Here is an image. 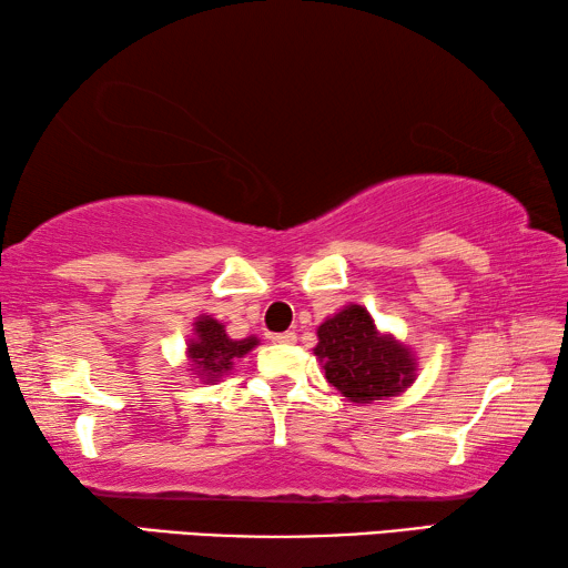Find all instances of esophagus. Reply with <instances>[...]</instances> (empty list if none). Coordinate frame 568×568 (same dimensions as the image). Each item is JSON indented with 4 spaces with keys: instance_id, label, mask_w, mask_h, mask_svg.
Segmentation results:
<instances>
[{
    "instance_id": "1",
    "label": "esophagus",
    "mask_w": 568,
    "mask_h": 568,
    "mask_svg": "<svg viewBox=\"0 0 568 568\" xmlns=\"http://www.w3.org/2000/svg\"><path fill=\"white\" fill-rule=\"evenodd\" d=\"M272 342H274V344H294V342H296V334H294V332L272 334Z\"/></svg>"
}]
</instances>
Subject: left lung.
<instances>
[{
  "mask_svg": "<svg viewBox=\"0 0 568 568\" xmlns=\"http://www.w3.org/2000/svg\"><path fill=\"white\" fill-rule=\"evenodd\" d=\"M314 356L324 364L326 382L354 404H372L409 389L416 379L412 349L376 329L359 304L344 306L320 329Z\"/></svg>",
  "mask_w": 568,
  "mask_h": 568,
  "instance_id": "1",
  "label": "left lung"
}]
</instances>
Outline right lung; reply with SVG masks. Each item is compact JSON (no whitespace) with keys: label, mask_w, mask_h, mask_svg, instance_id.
I'll return each mask as SVG.
<instances>
[{"label":"right lung","mask_w":568,"mask_h":568,"mask_svg":"<svg viewBox=\"0 0 568 568\" xmlns=\"http://www.w3.org/2000/svg\"><path fill=\"white\" fill-rule=\"evenodd\" d=\"M256 344V336H248V339L242 342L229 339L224 324H219L214 316L202 314L194 322V336L186 344V356L199 379L212 384L232 372L234 362L252 352Z\"/></svg>","instance_id":"add662e5"}]
</instances>
